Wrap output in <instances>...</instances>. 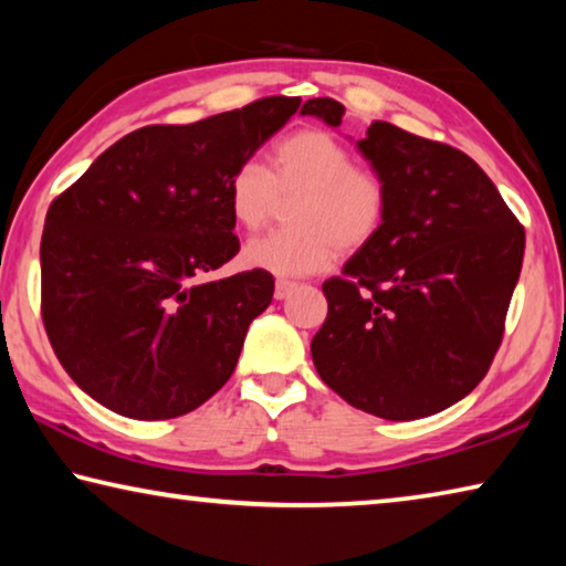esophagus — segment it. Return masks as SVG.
I'll use <instances>...</instances> for the list:
<instances>
[{
	"label": "esophagus",
	"instance_id": "esophagus-1",
	"mask_svg": "<svg viewBox=\"0 0 566 566\" xmlns=\"http://www.w3.org/2000/svg\"><path fill=\"white\" fill-rule=\"evenodd\" d=\"M294 282H290V280H276V286H274V300H286V296L292 294V290H294Z\"/></svg>",
	"mask_w": 566,
	"mask_h": 566
}]
</instances>
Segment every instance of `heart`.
I'll list each match as a JSON object with an SVG mask.
<instances>
[{
    "mask_svg": "<svg viewBox=\"0 0 566 566\" xmlns=\"http://www.w3.org/2000/svg\"><path fill=\"white\" fill-rule=\"evenodd\" d=\"M272 169L244 159L229 175L227 205L237 227L256 232L270 222L280 199H296L290 232L252 239L247 266L274 276L327 270L342 252H359L385 227L389 189L379 171L354 165L352 149L334 134L304 127L272 149Z\"/></svg>",
    "mask_w": 566,
    "mask_h": 566,
    "instance_id": "b5f03b06",
    "label": "heart"
}]
</instances>
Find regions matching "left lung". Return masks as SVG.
I'll return each instance as SVG.
<instances>
[{
	"label": "left lung",
	"mask_w": 566,
	"mask_h": 566,
	"mask_svg": "<svg viewBox=\"0 0 566 566\" xmlns=\"http://www.w3.org/2000/svg\"><path fill=\"white\" fill-rule=\"evenodd\" d=\"M300 114L339 127L329 97ZM357 149L387 181L381 232L322 284L312 339L324 385L369 415L409 421L464 399L502 344L524 227L472 157L371 122Z\"/></svg>",
	"instance_id": "left-lung-1"
}]
</instances>
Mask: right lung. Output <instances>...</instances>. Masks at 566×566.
<instances>
[{
    "label": "right lung",
    "mask_w": 566,
    "mask_h": 566,
    "mask_svg": "<svg viewBox=\"0 0 566 566\" xmlns=\"http://www.w3.org/2000/svg\"><path fill=\"white\" fill-rule=\"evenodd\" d=\"M300 97L195 124H151L102 151L54 199L42 234V319L76 387L129 419H175L224 387L274 276L209 282L239 252L229 175Z\"/></svg>",
    "instance_id": "obj_1"
}]
</instances>
